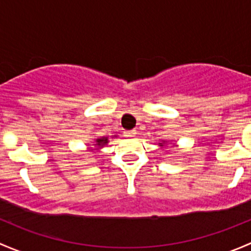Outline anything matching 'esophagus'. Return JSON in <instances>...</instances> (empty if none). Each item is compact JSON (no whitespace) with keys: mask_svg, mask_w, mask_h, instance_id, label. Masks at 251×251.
<instances>
[{"mask_svg":"<svg viewBox=\"0 0 251 251\" xmlns=\"http://www.w3.org/2000/svg\"><path fill=\"white\" fill-rule=\"evenodd\" d=\"M136 130H131V131H125V132H124V136H125V137H135L136 136Z\"/></svg>","mask_w":251,"mask_h":251,"instance_id":"esophagus-1","label":"esophagus"}]
</instances>
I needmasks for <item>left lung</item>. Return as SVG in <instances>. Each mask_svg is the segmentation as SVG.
<instances>
[{
  "instance_id": "obj_1",
  "label": "left lung",
  "mask_w": 251,
  "mask_h": 251,
  "mask_svg": "<svg viewBox=\"0 0 251 251\" xmlns=\"http://www.w3.org/2000/svg\"><path fill=\"white\" fill-rule=\"evenodd\" d=\"M168 143H169V142H168V141L163 140V141H161V142H160V143H159V146H160V147H164V146H166V144H168Z\"/></svg>"
}]
</instances>
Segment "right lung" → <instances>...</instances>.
I'll list each match as a JSON object with an SVG mask.
<instances>
[{
    "mask_svg": "<svg viewBox=\"0 0 251 251\" xmlns=\"http://www.w3.org/2000/svg\"><path fill=\"white\" fill-rule=\"evenodd\" d=\"M113 137H116V136H113ZM108 143H109L108 137H100V138H95L92 142V144H87V146H93L95 147V149H102L103 147L107 146Z\"/></svg>",
    "mask_w": 251,
    "mask_h": 251,
    "instance_id": "add662e5",
    "label": "right lung"
}]
</instances>
